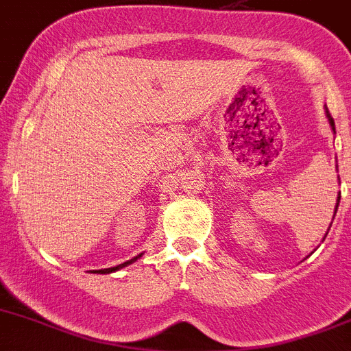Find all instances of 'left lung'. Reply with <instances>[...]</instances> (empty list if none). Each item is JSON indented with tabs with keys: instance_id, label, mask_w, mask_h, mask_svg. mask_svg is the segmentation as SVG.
I'll return each instance as SVG.
<instances>
[{
	"instance_id": "obj_1",
	"label": "left lung",
	"mask_w": 351,
	"mask_h": 351,
	"mask_svg": "<svg viewBox=\"0 0 351 351\" xmlns=\"http://www.w3.org/2000/svg\"><path fill=\"white\" fill-rule=\"evenodd\" d=\"M325 115H327V119H329L330 128H332L334 134H336V125H334V119H332V117H330V113H329V110H327V106H325ZM337 180H339V176H337ZM339 199H341V195H337V203H336V210H334V217H336L337 206H339ZM330 226H332V223H330ZM327 232H329V230H327ZM325 236H327V234H325ZM324 239H325V238H324Z\"/></svg>"
}]
</instances>
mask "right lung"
Wrapping results in <instances>:
<instances>
[{
	"mask_svg": "<svg viewBox=\"0 0 351 351\" xmlns=\"http://www.w3.org/2000/svg\"><path fill=\"white\" fill-rule=\"evenodd\" d=\"M141 255H143V254L136 255V257H132L131 261L124 262V264H119V266H115V267H106V269H96V271H93V273H97V274H110V273H115V271H119V269H122V267L129 266V264H132V262H136L138 258L141 257Z\"/></svg>",
	"mask_w": 351,
	"mask_h": 351,
	"instance_id": "1",
	"label": "right lung"
}]
</instances>
